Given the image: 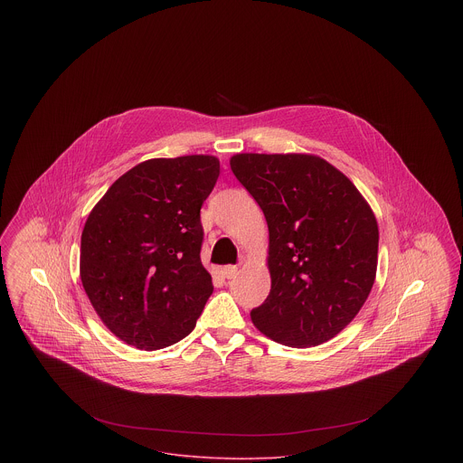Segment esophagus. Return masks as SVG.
I'll list each match as a JSON object with an SVG mask.
<instances>
[{"label":"esophagus","mask_w":463,"mask_h":463,"mask_svg":"<svg viewBox=\"0 0 463 463\" xmlns=\"http://www.w3.org/2000/svg\"><path fill=\"white\" fill-rule=\"evenodd\" d=\"M237 272H239V267H237V265H224V267H222V274H224V278H228V279L235 278Z\"/></svg>","instance_id":"obj_1"}]
</instances>
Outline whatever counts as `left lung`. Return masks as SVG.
<instances>
[{
  "mask_svg": "<svg viewBox=\"0 0 463 463\" xmlns=\"http://www.w3.org/2000/svg\"><path fill=\"white\" fill-rule=\"evenodd\" d=\"M235 178L264 212L270 292L251 310L278 344L312 347L344 330L378 267V221L353 182L310 153H237Z\"/></svg>",
  "mask_w": 463,
  "mask_h": 463,
  "instance_id": "1",
  "label": "left lung"
}]
</instances>
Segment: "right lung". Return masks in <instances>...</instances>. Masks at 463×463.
Returning <instances> with one entry per match:
<instances>
[{"instance_id": "obj_1", "label": "right lung", "mask_w": 463, "mask_h": 463, "mask_svg": "<svg viewBox=\"0 0 463 463\" xmlns=\"http://www.w3.org/2000/svg\"><path fill=\"white\" fill-rule=\"evenodd\" d=\"M217 178L212 155L151 158L118 178L85 221V294L101 323L137 349L187 336L213 292L199 259V210Z\"/></svg>"}]
</instances>
